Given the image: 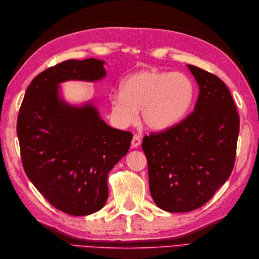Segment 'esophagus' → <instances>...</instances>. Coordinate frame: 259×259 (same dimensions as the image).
Returning <instances> with one entry per match:
<instances>
[{
	"instance_id": "obj_1",
	"label": "esophagus",
	"mask_w": 259,
	"mask_h": 259,
	"mask_svg": "<svg viewBox=\"0 0 259 259\" xmlns=\"http://www.w3.org/2000/svg\"><path fill=\"white\" fill-rule=\"evenodd\" d=\"M141 144V138L139 135H135L134 138H133V141H131V146H133L134 148H137L139 147Z\"/></svg>"
}]
</instances>
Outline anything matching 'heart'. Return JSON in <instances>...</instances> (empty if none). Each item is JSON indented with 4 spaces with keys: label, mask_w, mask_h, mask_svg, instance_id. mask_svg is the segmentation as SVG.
Masks as SVG:
<instances>
[{
    "label": "heart",
    "mask_w": 259,
    "mask_h": 259,
    "mask_svg": "<svg viewBox=\"0 0 259 259\" xmlns=\"http://www.w3.org/2000/svg\"><path fill=\"white\" fill-rule=\"evenodd\" d=\"M195 95V84L188 75L145 70L126 78L121 93L112 95L110 102L119 125L133 124L140 109L142 123L158 131L178 123L188 113Z\"/></svg>",
    "instance_id": "obj_1"
}]
</instances>
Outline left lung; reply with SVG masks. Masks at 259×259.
I'll return each instance as SVG.
<instances>
[{"instance_id":"1","label":"left lung","mask_w":259,"mask_h":259,"mask_svg":"<svg viewBox=\"0 0 259 259\" xmlns=\"http://www.w3.org/2000/svg\"><path fill=\"white\" fill-rule=\"evenodd\" d=\"M188 69L199 85L195 110L142 140L151 197L169 212L195 210L226 183L239 135V115L226 84L195 65Z\"/></svg>"}]
</instances>
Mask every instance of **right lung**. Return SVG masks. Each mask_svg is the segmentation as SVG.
I'll return each instance as SVG.
<instances>
[{
    "label": "right lung",
    "mask_w": 259,
    "mask_h": 259,
    "mask_svg": "<svg viewBox=\"0 0 259 259\" xmlns=\"http://www.w3.org/2000/svg\"><path fill=\"white\" fill-rule=\"evenodd\" d=\"M97 59L67 60L32 80L18 115V138L27 178L59 210L85 216L104 206L108 174L129 150L133 134L111 128L91 103L70 106L59 96L68 80L106 75Z\"/></svg>",
    "instance_id": "right-lung-1"
}]
</instances>
